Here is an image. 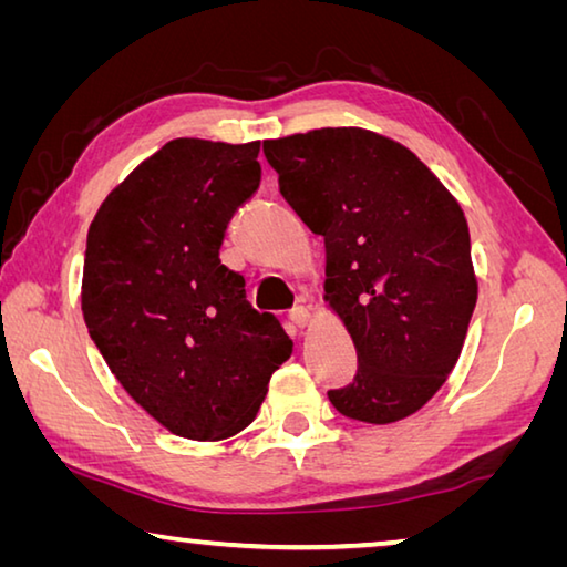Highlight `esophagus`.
I'll list each match as a JSON object with an SVG mask.
<instances>
[{"label":"esophagus","mask_w":567,"mask_h":567,"mask_svg":"<svg viewBox=\"0 0 567 567\" xmlns=\"http://www.w3.org/2000/svg\"><path fill=\"white\" fill-rule=\"evenodd\" d=\"M287 318H290V322L295 324V328H305V324L310 322V310H307L305 305H297V307H292Z\"/></svg>","instance_id":"obj_1"}]
</instances>
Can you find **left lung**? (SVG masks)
I'll list each match as a JSON object with an SVG mask.
<instances>
[{
    "instance_id": "left-lung-1",
    "label": "left lung",
    "mask_w": 567,
    "mask_h": 567,
    "mask_svg": "<svg viewBox=\"0 0 567 567\" xmlns=\"http://www.w3.org/2000/svg\"><path fill=\"white\" fill-rule=\"evenodd\" d=\"M262 152L287 205L324 237V297L358 350V372L330 402L372 425L412 415L453 372L475 310L463 209L375 132L324 127L265 140Z\"/></svg>"
}]
</instances>
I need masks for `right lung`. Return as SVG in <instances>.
<instances>
[{
  "label": "right lung",
  "mask_w": 567,
  "mask_h": 567,
  "mask_svg": "<svg viewBox=\"0 0 567 567\" xmlns=\"http://www.w3.org/2000/svg\"><path fill=\"white\" fill-rule=\"evenodd\" d=\"M260 142H167L110 192L87 235L82 312L114 378L169 433L223 440L260 410L290 358L280 320L219 260L260 187Z\"/></svg>",
  "instance_id": "obj_1"
}]
</instances>
